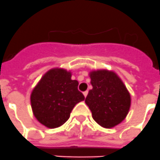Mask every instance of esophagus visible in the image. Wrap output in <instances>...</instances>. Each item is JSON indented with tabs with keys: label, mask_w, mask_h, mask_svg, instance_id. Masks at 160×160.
Returning a JSON list of instances; mask_svg holds the SVG:
<instances>
[{
	"label": "esophagus",
	"mask_w": 160,
	"mask_h": 160,
	"mask_svg": "<svg viewBox=\"0 0 160 160\" xmlns=\"http://www.w3.org/2000/svg\"><path fill=\"white\" fill-rule=\"evenodd\" d=\"M87 94H88V91H87H87H85V92H83V95L85 96V98L87 97Z\"/></svg>",
	"instance_id": "obj_1"
}]
</instances>
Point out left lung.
<instances>
[{
	"mask_svg": "<svg viewBox=\"0 0 160 160\" xmlns=\"http://www.w3.org/2000/svg\"><path fill=\"white\" fill-rule=\"evenodd\" d=\"M93 88L85 102L94 120L104 128L122 122L131 107V94L116 73L112 70H92L89 73Z\"/></svg>",
	"mask_w": 160,
	"mask_h": 160,
	"instance_id": "obj_1",
	"label": "left lung"
}]
</instances>
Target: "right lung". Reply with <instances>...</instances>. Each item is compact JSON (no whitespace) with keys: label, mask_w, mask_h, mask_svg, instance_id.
<instances>
[{"label":"right lung","mask_w":160,"mask_h":160,"mask_svg":"<svg viewBox=\"0 0 160 160\" xmlns=\"http://www.w3.org/2000/svg\"><path fill=\"white\" fill-rule=\"evenodd\" d=\"M62 68L48 70L33 88L31 107L38 122L48 128H57L69 119L77 103L85 99L78 90V82Z\"/></svg>","instance_id":"obj_1"}]
</instances>
